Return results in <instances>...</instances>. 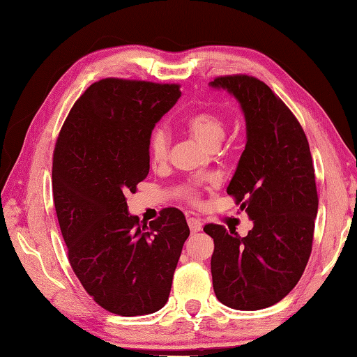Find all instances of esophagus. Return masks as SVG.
<instances>
[{
    "mask_svg": "<svg viewBox=\"0 0 357 357\" xmlns=\"http://www.w3.org/2000/svg\"><path fill=\"white\" fill-rule=\"evenodd\" d=\"M187 224H188V227H190V231L192 233H196V231H201L202 230V222L199 221V219L188 218L187 219Z\"/></svg>",
    "mask_w": 357,
    "mask_h": 357,
    "instance_id": "obj_1",
    "label": "esophagus"
}]
</instances>
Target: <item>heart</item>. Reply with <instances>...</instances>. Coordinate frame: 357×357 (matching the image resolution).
Returning a JSON list of instances; mask_svg holds the SVG:
<instances>
[{
	"instance_id": "heart-1",
	"label": "heart",
	"mask_w": 357,
	"mask_h": 357,
	"mask_svg": "<svg viewBox=\"0 0 357 357\" xmlns=\"http://www.w3.org/2000/svg\"><path fill=\"white\" fill-rule=\"evenodd\" d=\"M184 126L202 146L210 150L218 149L227 133L225 119L213 110H199L184 119ZM170 136L164 127H156L149 136V155L155 164H162L169 159ZM181 192L190 202L199 199V190L196 185L187 184Z\"/></svg>"
}]
</instances>
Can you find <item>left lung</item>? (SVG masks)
I'll list each match as a JSON object with an SVG mask.
<instances>
[{"instance_id": "1", "label": "left lung", "mask_w": 357, "mask_h": 357, "mask_svg": "<svg viewBox=\"0 0 357 357\" xmlns=\"http://www.w3.org/2000/svg\"><path fill=\"white\" fill-rule=\"evenodd\" d=\"M236 96L247 144L227 193L253 221L247 236L207 224L215 242L216 298L234 310H261L284 299L312 255L317 188L308 139L298 118L273 90L250 75L211 81Z\"/></svg>"}]
</instances>
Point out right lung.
<instances>
[{
  "mask_svg": "<svg viewBox=\"0 0 357 357\" xmlns=\"http://www.w3.org/2000/svg\"><path fill=\"white\" fill-rule=\"evenodd\" d=\"M179 96V84L100 79L73 104L53 150V202L70 267L96 304L119 316L165 305L190 234L181 210L162 208L147 225L128 215L126 199L149 174L151 130Z\"/></svg>",
  "mask_w": 357,
  "mask_h": 357,
  "instance_id": "obj_1",
  "label": "right lung"
}]
</instances>
